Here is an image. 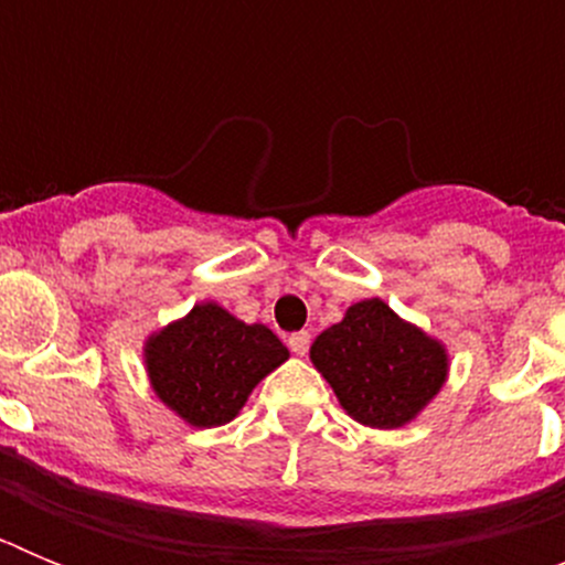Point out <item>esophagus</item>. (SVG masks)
I'll return each mask as SVG.
<instances>
[{
	"mask_svg": "<svg viewBox=\"0 0 565 565\" xmlns=\"http://www.w3.org/2000/svg\"><path fill=\"white\" fill-rule=\"evenodd\" d=\"M288 348H291V353H297V356H306L308 348H311V333L308 331H297L288 337Z\"/></svg>",
	"mask_w": 565,
	"mask_h": 565,
	"instance_id": "34e87169",
	"label": "esophagus"
}]
</instances>
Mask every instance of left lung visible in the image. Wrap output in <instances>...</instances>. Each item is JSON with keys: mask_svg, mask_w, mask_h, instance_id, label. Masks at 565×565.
Returning a JSON list of instances; mask_svg holds the SVG:
<instances>
[{"mask_svg": "<svg viewBox=\"0 0 565 565\" xmlns=\"http://www.w3.org/2000/svg\"><path fill=\"white\" fill-rule=\"evenodd\" d=\"M311 362L359 424L393 430L424 411L447 379V351L382 299L348 308L311 344Z\"/></svg>", "mask_w": 565, "mask_h": 565, "instance_id": "8db88e82", "label": "left lung"}]
</instances>
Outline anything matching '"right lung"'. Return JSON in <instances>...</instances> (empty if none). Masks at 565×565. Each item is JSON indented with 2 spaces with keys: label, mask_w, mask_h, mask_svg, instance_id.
Instances as JSON below:
<instances>
[{
  "label": "right lung",
  "mask_w": 565,
  "mask_h": 565,
  "mask_svg": "<svg viewBox=\"0 0 565 565\" xmlns=\"http://www.w3.org/2000/svg\"><path fill=\"white\" fill-rule=\"evenodd\" d=\"M147 373L154 393L192 427H221L246 404L263 376L288 359V348L266 326H246L214 302L147 342Z\"/></svg>",
  "instance_id": "right-lung-1"
}]
</instances>
